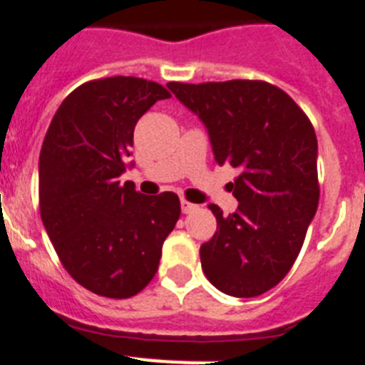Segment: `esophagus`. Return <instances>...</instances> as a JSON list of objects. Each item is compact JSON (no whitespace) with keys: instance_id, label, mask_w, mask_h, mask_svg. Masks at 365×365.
I'll return each instance as SVG.
<instances>
[{"instance_id":"obj_1","label":"esophagus","mask_w":365,"mask_h":365,"mask_svg":"<svg viewBox=\"0 0 365 365\" xmlns=\"http://www.w3.org/2000/svg\"><path fill=\"white\" fill-rule=\"evenodd\" d=\"M182 212L183 215H187V212H192L196 209V207L198 205H195V203H190V202H187V200H182Z\"/></svg>"}]
</instances>
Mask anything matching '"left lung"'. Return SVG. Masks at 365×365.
Masks as SVG:
<instances>
[{
    "label": "left lung",
    "mask_w": 365,
    "mask_h": 365,
    "mask_svg": "<svg viewBox=\"0 0 365 365\" xmlns=\"http://www.w3.org/2000/svg\"><path fill=\"white\" fill-rule=\"evenodd\" d=\"M167 87L207 127L215 160L240 169L229 189L238 211L215 203V236L200 247L207 280L222 293L251 298L293 267L318 207L317 134L309 118L277 85L260 80Z\"/></svg>",
    "instance_id": "1"
}]
</instances>
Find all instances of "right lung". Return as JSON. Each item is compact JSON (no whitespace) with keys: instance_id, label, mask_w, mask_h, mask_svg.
<instances>
[{"instance_id":"obj_1","label":"right lung","mask_w":365,"mask_h":365,"mask_svg":"<svg viewBox=\"0 0 365 365\" xmlns=\"http://www.w3.org/2000/svg\"><path fill=\"white\" fill-rule=\"evenodd\" d=\"M170 93L114 76L74 88L56 110L39 153V212L58 258L94 294L130 298L158 271L180 218L175 192L145 196L125 173L138 120Z\"/></svg>"}]
</instances>
